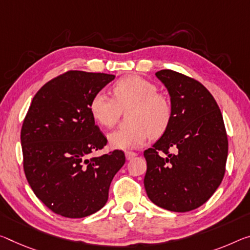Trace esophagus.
Here are the masks:
<instances>
[{"label": "esophagus", "instance_id": "1", "mask_svg": "<svg viewBox=\"0 0 250 250\" xmlns=\"http://www.w3.org/2000/svg\"><path fill=\"white\" fill-rule=\"evenodd\" d=\"M136 156H137L136 152H133V151H125V158H126V160H131L132 158H134Z\"/></svg>", "mask_w": 250, "mask_h": 250}]
</instances>
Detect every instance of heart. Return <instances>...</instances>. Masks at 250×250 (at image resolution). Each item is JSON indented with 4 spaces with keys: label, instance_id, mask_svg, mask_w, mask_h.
Masks as SVG:
<instances>
[{
    "label": "heart",
    "instance_id": "b5f03b06",
    "mask_svg": "<svg viewBox=\"0 0 250 250\" xmlns=\"http://www.w3.org/2000/svg\"><path fill=\"white\" fill-rule=\"evenodd\" d=\"M113 98L99 91L91 98L89 110L94 121L104 128H112L121 111L130 108L128 128L109 134L113 148L136 149L146 144L149 136L160 137L172 119V102L166 94L158 92L153 82L137 74L119 79L111 88Z\"/></svg>",
    "mask_w": 250,
    "mask_h": 250
}]
</instances>
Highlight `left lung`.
Returning <instances> with one entry per match:
<instances>
[{"instance_id":"1","label":"left lung","mask_w":250,"mask_h":250,"mask_svg":"<svg viewBox=\"0 0 250 250\" xmlns=\"http://www.w3.org/2000/svg\"><path fill=\"white\" fill-rule=\"evenodd\" d=\"M156 75L169 91L172 119L144 152L145 189L161 208L190 211L213 195L225 176L228 139L223 114L199 81L169 69Z\"/></svg>"}]
</instances>
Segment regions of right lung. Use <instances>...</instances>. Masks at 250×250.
<instances>
[{"label":"right lung","mask_w":250,"mask_h":250,"mask_svg":"<svg viewBox=\"0 0 250 250\" xmlns=\"http://www.w3.org/2000/svg\"><path fill=\"white\" fill-rule=\"evenodd\" d=\"M113 79L112 74L66 71L35 93L23 120L25 177L35 196L60 216L83 218L100 210L125 162L118 149L90 158L108 140L94 124L89 104Z\"/></svg>","instance_id":"1"}]
</instances>
